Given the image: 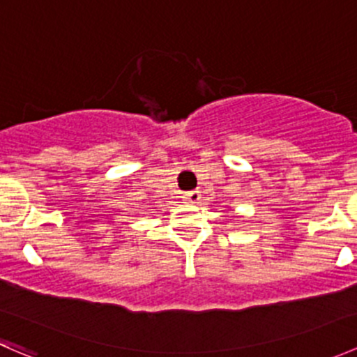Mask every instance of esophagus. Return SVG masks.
<instances>
[{"label": "esophagus", "instance_id": "34e87169", "mask_svg": "<svg viewBox=\"0 0 357 357\" xmlns=\"http://www.w3.org/2000/svg\"><path fill=\"white\" fill-rule=\"evenodd\" d=\"M200 197H202L200 192H197V190H193V192L185 193V200L190 202V204H199Z\"/></svg>", "mask_w": 357, "mask_h": 357}]
</instances>
